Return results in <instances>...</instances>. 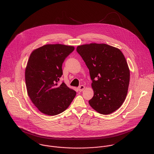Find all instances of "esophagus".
Wrapping results in <instances>:
<instances>
[{"label":"esophagus","instance_id":"34e87169","mask_svg":"<svg viewBox=\"0 0 154 154\" xmlns=\"http://www.w3.org/2000/svg\"><path fill=\"white\" fill-rule=\"evenodd\" d=\"M84 89H85V86H84V85H81V86L79 87L78 90H79L80 92H81V91H84Z\"/></svg>","mask_w":154,"mask_h":154}]
</instances>
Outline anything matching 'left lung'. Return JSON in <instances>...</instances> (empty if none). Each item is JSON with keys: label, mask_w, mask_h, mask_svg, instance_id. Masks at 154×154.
<instances>
[{"label": "left lung", "mask_w": 154, "mask_h": 154, "mask_svg": "<svg viewBox=\"0 0 154 154\" xmlns=\"http://www.w3.org/2000/svg\"><path fill=\"white\" fill-rule=\"evenodd\" d=\"M89 70L94 96L89 101L92 109L109 114L120 107L126 97L130 70L122 52L106 44L91 43L76 48Z\"/></svg>", "instance_id": "left-lung-1"}]
</instances>
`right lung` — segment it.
Masks as SVG:
<instances>
[{"mask_svg":"<svg viewBox=\"0 0 154 154\" xmlns=\"http://www.w3.org/2000/svg\"><path fill=\"white\" fill-rule=\"evenodd\" d=\"M73 46L47 44L34 50L25 69L28 96L35 106L48 116L57 115L67 109L76 92L63 82L62 64L74 50Z\"/></svg>","mask_w":154,"mask_h":154,"instance_id":"obj_1","label":"right lung"}]
</instances>
